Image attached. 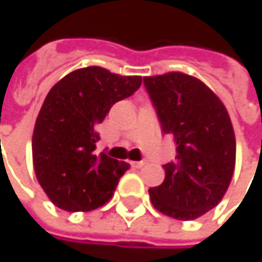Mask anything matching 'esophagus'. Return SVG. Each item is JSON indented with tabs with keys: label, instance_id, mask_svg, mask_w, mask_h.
<instances>
[{
	"label": "esophagus",
	"instance_id": "obj_1",
	"mask_svg": "<svg viewBox=\"0 0 262 262\" xmlns=\"http://www.w3.org/2000/svg\"><path fill=\"white\" fill-rule=\"evenodd\" d=\"M145 165H146V162H143V160L142 162H133V166L134 168H143Z\"/></svg>",
	"mask_w": 262,
	"mask_h": 262
}]
</instances>
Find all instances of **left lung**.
Returning <instances> with one entry per match:
<instances>
[{"instance_id":"8db88e82","label":"left lung","mask_w":262,"mask_h":262,"mask_svg":"<svg viewBox=\"0 0 262 262\" xmlns=\"http://www.w3.org/2000/svg\"><path fill=\"white\" fill-rule=\"evenodd\" d=\"M145 86L177 145L165 180L149 189L152 206L176 220H195L226 194L235 171L236 142L220 97L200 79L180 71L146 76Z\"/></svg>"}]
</instances>
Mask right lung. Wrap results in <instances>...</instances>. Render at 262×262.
Masks as SVG:
<instances>
[{
    "label": "right lung",
    "mask_w": 262,
    "mask_h": 262,
    "mask_svg": "<svg viewBox=\"0 0 262 262\" xmlns=\"http://www.w3.org/2000/svg\"><path fill=\"white\" fill-rule=\"evenodd\" d=\"M140 85L142 76L91 66L68 73L52 86L36 117L32 156L36 179L55 206L88 212L110 201L129 165L103 152L96 156V126Z\"/></svg>",
    "instance_id": "add662e5"
}]
</instances>
